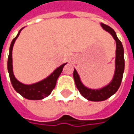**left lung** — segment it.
I'll list each match as a JSON object with an SVG mask.
<instances>
[{"mask_svg": "<svg viewBox=\"0 0 134 134\" xmlns=\"http://www.w3.org/2000/svg\"><path fill=\"white\" fill-rule=\"evenodd\" d=\"M101 27L109 32L113 36V39L116 40V70L113 79L111 81L110 84L100 89V90H91L88 89L83 85L80 80L79 75L77 71L74 70L73 77L75 79V84L79 90L80 93L87 100L92 101H102L107 100L113 94H115L117 90H119L121 85L123 73L125 70V59H124V48L121 44V41L118 39L116 32L113 29L111 28L108 25L101 23Z\"/></svg>", "mask_w": 134, "mask_h": 134, "instance_id": "1", "label": "left lung"}]
</instances>
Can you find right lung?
I'll use <instances>...</instances> for the list:
<instances>
[{
	"label": "right lung",
	"mask_w": 134,
	"mask_h": 134,
	"mask_svg": "<svg viewBox=\"0 0 134 134\" xmlns=\"http://www.w3.org/2000/svg\"><path fill=\"white\" fill-rule=\"evenodd\" d=\"M21 30H19L18 35L13 39L10 48H9V54L7 63L8 71L9 74V77H10L13 88L20 95H22L24 98L29 99V100H41V99H43L44 98L48 97L51 93V92L53 91L55 86H56L57 80L59 77L64 65L66 63L60 65L59 68H57L46 79L42 80L40 82H38L36 83H34L32 85H25V84L20 83L18 80H16V78L15 77V76L13 75V64H12L13 63L12 51H13L15 41L17 39Z\"/></svg>",
	"instance_id": "add662e5"
}]
</instances>
